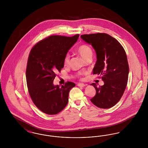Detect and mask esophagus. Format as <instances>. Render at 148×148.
Instances as JSON below:
<instances>
[{"mask_svg":"<svg viewBox=\"0 0 148 148\" xmlns=\"http://www.w3.org/2000/svg\"><path fill=\"white\" fill-rule=\"evenodd\" d=\"M77 86H79V87H84V86H85V84H83V83H78Z\"/></svg>","mask_w":148,"mask_h":148,"instance_id":"esophagus-1","label":"esophagus"}]
</instances>
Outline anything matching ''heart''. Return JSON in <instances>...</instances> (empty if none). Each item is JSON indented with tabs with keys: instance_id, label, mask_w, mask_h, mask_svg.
<instances>
[{
	"instance_id": "1",
	"label": "heart",
	"mask_w": 148,
	"mask_h": 148,
	"mask_svg": "<svg viewBox=\"0 0 148 148\" xmlns=\"http://www.w3.org/2000/svg\"><path fill=\"white\" fill-rule=\"evenodd\" d=\"M77 51L79 54L85 60L88 58H92V48L86 44H83L80 45L77 48ZM69 60L70 56L68 54H66L64 59V65L65 66L68 65L69 64ZM81 74V73H79V75H80Z\"/></svg>"
}]
</instances>
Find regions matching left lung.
<instances>
[{
    "instance_id": "left-lung-1",
    "label": "left lung",
    "mask_w": 148,
    "mask_h": 148,
    "mask_svg": "<svg viewBox=\"0 0 148 148\" xmlns=\"http://www.w3.org/2000/svg\"><path fill=\"white\" fill-rule=\"evenodd\" d=\"M80 37L95 50L97 60L93 74L101 75L104 83L99 87L92 83L96 94L90 100L100 108H112L119 101L127 87L129 68L126 53L116 39L106 33L84 34Z\"/></svg>"
}]
</instances>
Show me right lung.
Listing matches in <instances>:
<instances>
[{"instance_id":"right-lung-1","label":"right lung","mask_w":148,"mask_h":148,"mask_svg":"<svg viewBox=\"0 0 148 148\" xmlns=\"http://www.w3.org/2000/svg\"><path fill=\"white\" fill-rule=\"evenodd\" d=\"M79 36L52 35L35 44L30 52L26 70L29 93L43 113L56 114L68 103L69 92L75 84L68 82L60 88L53 81L56 72L63 68L64 58Z\"/></svg>"}]
</instances>
